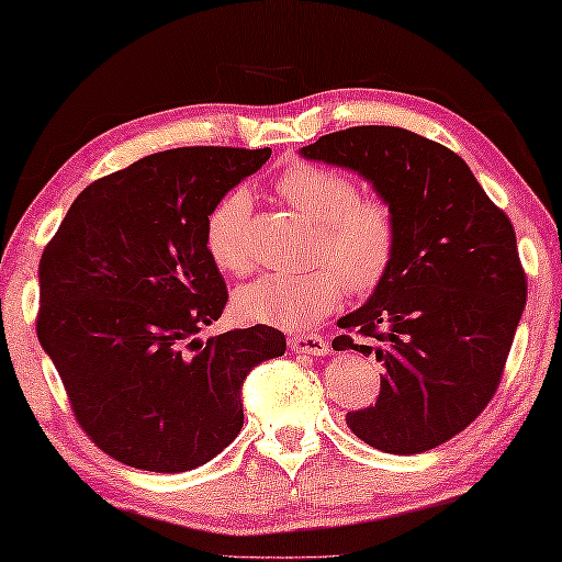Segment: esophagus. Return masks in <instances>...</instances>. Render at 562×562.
Here are the masks:
<instances>
[{
  "label": "esophagus",
  "mask_w": 562,
  "mask_h": 562,
  "mask_svg": "<svg viewBox=\"0 0 562 562\" xmlns=\"http://www.w3.org/2000/svg\"><path fill=\"white\" fill-rule=\"evenodd\" d=\"M289 346H291L293 353H306V356H326L330 351L326 338L314 334V330H311V334L291 336Z\"/></svg>",
  "instance_id": "obj_1"
}]
</instances>
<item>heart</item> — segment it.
Wrapping results in <instances>:
<instances>
[{"label": "heart", "mask_w": 562, "mask_h": 562, "mask_svg": "<svg viewBox=\"0 0 562 562\" xmlns=\"http://www.w3.org/2000/svg\"><path fill=\"white\" fill-rule=\"evenodd\" d=\"M273 191L299 214L316 224L308 261L318 269L303 273H266L236 291V314L283 328L314 326L326 318L344 299L371 296L389 276L398 224L393 206L379 194H358L346 173L296 161L279 173ZM251 199L244 189L221 196L206 216V251L224 273H246L251 269L248 246Z\"/></svg>", "instance_id": "heart-1"}]
</instances>
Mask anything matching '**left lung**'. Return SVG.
Wrapping results in <instances>:
<instances>
[{"mask_svg": "<svg viewBox=\"0 0 562 562\" xmlns=\"http://www.w3.org/2000/svg\"><path fill=\"white\" fill-rule=\"evenodd\" d=\"M301 154L358 171L395 211L391 271L338 321L334 351L383 366L379 401L346 413L348 428L383 453H426L471 426L501 385L528 293L510 218L461 156L408 128L351 126Z\"/></svg>", "mask_w": 562, "mask_h": 562, "instance_id": "left-lung-1", "label": "left lung"}]
</instances>
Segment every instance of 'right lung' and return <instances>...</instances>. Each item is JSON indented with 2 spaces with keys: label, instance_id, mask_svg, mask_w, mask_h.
<instances>
[{
  "label": "right lung",
  "instance_id": "1",
  "mask_svg": "<svg viewBox=\"0 0 562 562\" xmlns=\"http://www.w3.org/2000/svg\"><path fill=\"white\" fill-rule=\"evenodd\" d=\"M271 149L181 146L87 187L40 261L36 336L81 430L114 461L183 473L244 426L241 385L283 356L271 326L199 341L228 301L206 216Z\"/></svg>",
  "mask_w": 562,
  "mask_h": 562
}]
</instances>
